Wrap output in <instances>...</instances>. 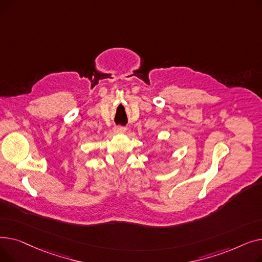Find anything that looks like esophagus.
Segmentation results:
<instances>
[{"instance_id":"obj_1","label":"esophagus","mask_w":262,"mask_h":262,"mask_svg":"<svg viewBox=\"0 0 262 262\" xmlns=\"http://www.w3.org/2000/svg\"><path fill=\"white\" fill-rule=\"evenodd\" d=\"M126 130V127L125 126H121V125H118V126H115L114 127V132L115 133H125Z\"/></svg>"}]
</instances>
